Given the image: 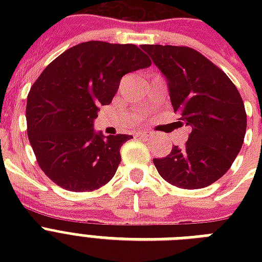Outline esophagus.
<instances>
[{
    "mask_svg": "<svg viewBox=\"0 0 262 262\" xmlns=\"http://www.w3.org/2000/svg\"><path fill=\"white\" fill-rule=\"evenodd\" d=\"M151 132H139V133H137V137H143V139H148V137H151Z\"/></svg>",
    "mask_w": 262,
    "mask_h": 262,
    "instance_id": "esophagus-1",
    "label": "esophagus"
}]
</instances>
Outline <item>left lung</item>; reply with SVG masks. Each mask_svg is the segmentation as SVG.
Segmentation results:
<instances>
[{"label": "left lung", "instance_id": "1", "mask_svg": "<svg viewBox=\"0 0 262 262\" xmlns=\"http://www.w3.org/2000/svg\"><path fill=\"white\" fill-rule=\"evenodd\" d=\"M166 77L170 100L191 127L185 147L154 159L160 177L182 189H201L222 178L239 154L246 111L228 76L199 51L183 46H141ZM179 121V122H181Z\"/></svg>", "mask_w": 262, "mask_h": 262}]
</instances>
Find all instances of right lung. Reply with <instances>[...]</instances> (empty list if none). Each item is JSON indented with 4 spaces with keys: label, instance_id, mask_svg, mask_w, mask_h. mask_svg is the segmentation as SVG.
<instances>
[{
    "label": "right lung",
    "instance_id": "add662e5",
    "mask_svg": "<svg viewBox=\"0 0 262 262\" xmlns=\"http://www.w3.org/2000/svg\"><path fill=\"white\" fill-rule=\"evenodd\" d=\"M151 61L135 45L91 42L63 51L47 65L27 98V132L42 171L71 191L106 185L121 163L129 135L95 132L100 106L110 104L119 81Z\"/></svg>",
    "mask_w": 262,
    "mask_h": 262
}]
</instances>
